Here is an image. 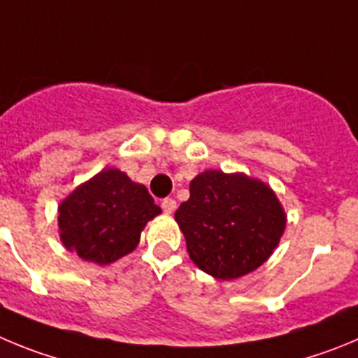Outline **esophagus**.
Segmentation results:
<instances>
[{
	"instance_id": "34e87169",
	"label": "esophagus",
	"mask_w": 358,
	"mask_h": 358,
	"mask_svg": "<svg viewBox=\"0 0 358 358\" xmlns=\"http://www.w3.org/2000/svg\"><path fill=\"white\" fill-rule=\"evenodd\" d=\"M162 210L166 212V214H173V212L176 210V201L173 198H166L162 199Z\"/></svg>"
}]
</instances>
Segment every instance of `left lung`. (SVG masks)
I'll return each instance as SVG.
<instances>
[{
    "mask_svg": "<svg viewBox=\"0 0 358 358\" xmlns=\"http://www.w3.org/2000/svg\"><path fill=\"white\" fill-rule=\"evenodd\" d=\"M189 191L175 219L201 271L234 280L271 257L285 230V212L266 183L214 169L196 176Z\"/></svg>",
    "mask_w": 358,
    "mask_h": 358,
    "instance_id": "1",
    "label": "left lung"
}]
</instances>
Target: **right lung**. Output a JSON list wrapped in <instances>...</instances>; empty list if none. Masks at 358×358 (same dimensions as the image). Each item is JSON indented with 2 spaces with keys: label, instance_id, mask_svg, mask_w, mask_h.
Segmentation results:
<instances>
[{
  "label": "right lung",
  "instance_id": "1",
  "mask_svg": "<svg viewBox=\"0 0 358 358\" xmlns=\"http://www.w3.org/2000/svg\"><path fill=\"white\" fill-rule=\"evenodd\" d=\"M160 212L146 187L108 167L60 203V241L80 259L105 266L134 251Z\"/></svg>",
  "mask_w": 358,
  "mask_h": 358
}]
</instances>
